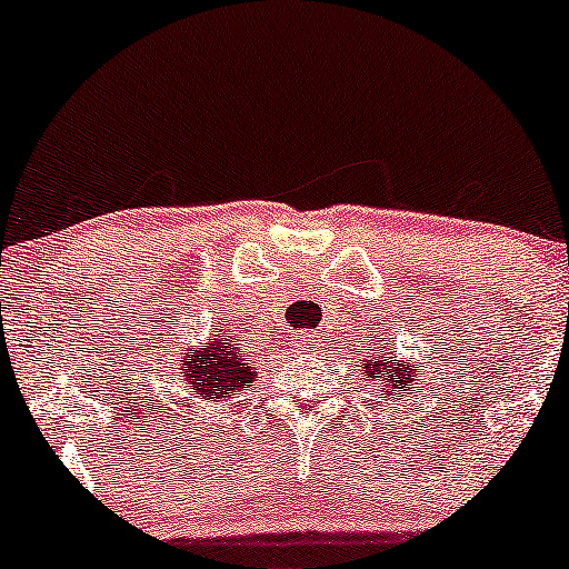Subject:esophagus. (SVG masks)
I'll return each instance as SVG.
<instances>
[{"instance_id": "obj_1", "label": "esophagus", "mask_w": 569, "mask_h": 569, "mask_svg": "<svg viewBox=\"0 0 569 569\" xmlns=\"http://www.w3.org/2000/svg\"><path fill=\"white\" fill-rule=\"evenodd\" d=\"M301 347H309V350H311V347H315V341L307 339V336H301Z\"/></svg>"}]
</instances>
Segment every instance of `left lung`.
Here are the masks:
<instances>
[{"label":"left lung","instance_id":"left-lung-1","mask_svg":"<svg viewBox=\"0 0 569 569\" xmlns=\"http://www.w3.org/2000/svg\"><path fill=\"white\" fill-rule=\"evenodd\" d=\"M388 363H390V360H382V358L369 360V363H363V377H377V375H380L382 369H388ZM393 370L397 371L396 376L392 375ZM401 375H405V371H399V363H396L393 369H388V377H390V380H393V382H401V385H407V377H401Z\"/></svg>","mask_w":569,"mask_h":569}]
</instances>
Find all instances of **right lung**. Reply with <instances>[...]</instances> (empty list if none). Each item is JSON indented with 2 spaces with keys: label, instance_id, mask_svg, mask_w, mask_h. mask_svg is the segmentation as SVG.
I'll return each mask as SVG.
<instances>
[{
  "label": "right lung",
  "instance_id": "add662e5",
  "mask_svg": "<svg viewBox=\"0 0 569 569\" xmlns=\"http://www.w3.org/2000/svg\"><path fill=\"white\" fill-rule=\"evenodd\" d=\"M179 375L184 377L189 396L203 401L233 399L238 390L252 382L254 371L247 352L238 350L230 339H213L206 347H187L181 352Z\"/></svg>",
  "mask_w": 569,
  "mask_h": 569
}]
</instances>
